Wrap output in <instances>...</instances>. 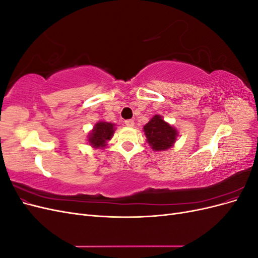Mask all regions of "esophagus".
<instances>
[{
	"mask_svg": "<svg viewBox=\"0 0 258 258\" xmlns=\"http://www.w3.org/2000/svg\"><path fill=\"white\" fill-rule=\"evenodd\" d=\"M124 123H126V126H127V127H134V126H135V121L132 120V119H128V120H126V121H124Z\"/></svg>",
	"mask_w": 258,
	"mask_h": 258,
	"instance_id": "1",
	"label": "esophagus"
}]
</instances>
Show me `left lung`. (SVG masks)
Returning a JSON list of instances; mask_svg holds the SVG:
<instances>
[{"label":"left lung","mask_w":258,"mask_h":258,"mask_svg":"<svg viewBox=\"0 0 258 258\" xmlns=\"http://www.w3.org/2000/svg\"><path fill=\"white\" fill-rule=\"evenodd\" d=\"M146 142L153 151L163 152L174 146L178 131L158 114L154 115L143 127Z\"/></svg>","instance_id":"1"}]
</instances>
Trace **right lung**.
Instances as JSON below:
<instances>
[{
	"mask_svg": "<svg viewBox=\"0 0 258 258\" xmlns=\"http://www.w3.org/2000/svg\"><path fill=\"white\" fill-rule=\"evenodd\" d=\"M116 124L104 120H99L87 136L88 144L95 150H103L107 142L113 138Z\"/></svg>",
	"mask_w": 258,
	"mask_h": 258,
	"instance_id": "right-lung-1",
	"label": "right lung"
}]
</instances>
